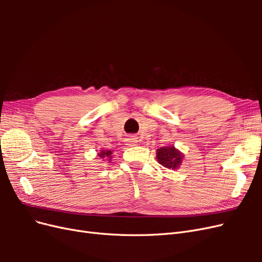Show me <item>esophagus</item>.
<instances>
[{"mask_svg":"<svg viewBox=\"0 0 262 262\" xmlns=\"http://www.w3.org/2000/svg\"><path fill=\"white\" fill-rule=\"evenodd\" d=\"M128 145H134L137 143V138H133V137H130L128 140Z\"/></svg>","mask_w":262,"mask_h":262,"instance_id":"obj_1","label":"esophagus"}]
</instances>
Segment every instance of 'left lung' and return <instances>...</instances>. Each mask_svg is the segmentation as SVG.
<instances>
[{
    "instance_id": "left-lung-1",
    "label": "left lung",
    "mask_w": 262,
    "mask_h": 262,
    "mask_svg": "<svg viewBox=\"0 0 262 262\" xmlns=\"http://www.w3.org/2000/svg\"><path fill=\"white\" fill-rule=\"evenodd\" d=\"M156 158L164 167L176 169L181 163L182 155L173 146H166L157 149Z\"/></svg>"
}]
</instances>
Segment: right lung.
<instances>
[{"label": "right lung", "mask_w": 262, "mask_h": 262, "mask_svg": "<svg viewBox=\"0 0 262 262\" xmlns=\"http://www.w3.org/2000/svg\"><path fill=\"white\" fill-rule=\"evenodd\" d=\"M112 154H113V152L112 150H101L100 153H98V155L101 157V158H107L108 157V160L110 161L112 160Z\"/></svg>", "instance_id": "right-lung-1"}]
</instances>
